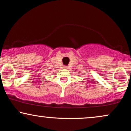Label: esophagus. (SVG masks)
I'll list each match as a JSON object with an SVG mask.
<instances>
[{
	"mask_svg": "<svg viewBox=\"0 0 131 131\" xmlns=\"http://www.w3.org/2000/svg\"><path fill=\"white\" fill-rule=\"evenodd\" d=\"M64 69H68V67H64Z\"/></svg>",
	"mask_w": 131,
	"mask_h": 131,
	"instance_id": "34e87169",
	"label": "esophagus"
}]
</instances>
